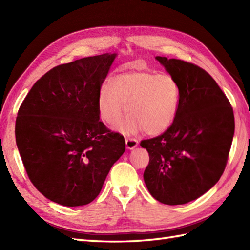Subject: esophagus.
Listing matches in <instances>:
<instances>
[{
	"label": "esophagus",
	"instance_id": "obj_1",
	"mask_svg": "<svg viewBox=\"0 0 250 250\" xmlns=\"http://www.w3.org/2000/svg\"><path fill=\"white\" fill-rule=\"evenodd\" d=\"M125 145L128 149H133V148H135L137 145H139V141L133 139V137H126Z\"/></svg>",
	"mask_w": 250,
	"mask_h": 250
}]
</instances>
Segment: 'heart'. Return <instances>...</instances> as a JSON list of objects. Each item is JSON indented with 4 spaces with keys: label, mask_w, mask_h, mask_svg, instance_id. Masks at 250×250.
Wrapping results in <instances>:
<instances>
[{
    "label": "heart",
    "mask_w": 250,
    "mask_h": 250,
    "mask_svg": "<svg viewBox=\"0 0 250 250\" xmlns=\"http://www.w3.org/2000/svg\"><path fill=\"white\" fill-rule=\"evenodd\" d=\"M182 87L171 74L149 71H130L116 75L110 84L99 90L100 118L109 125H118L122 117L130 114L119 130L125 134L145 131L158 135L167 131L176 120Z\"/></svg>",
    "instance_id": "b5f03b06"
}]
</instances>
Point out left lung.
<instances>
[{"instance_id": "1", "label": "left lung", "mask_w": 250, "mask_h": 250, "mask_svg": "<svg viewBox=\"0 0 250 250\" xmlns=\"http://www.w3.org/2000/svg\"><path fill=\"white\" fill-rule=\"evenodd\" d=\"M156 59L179 82L183 95L171 128L141 142L149 153L144 180L157 201L182 205L200 198L224 174L234 115L224 91L203 68L178 59Z\"/></svg>"}]
</instances>
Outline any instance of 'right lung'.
Segmentation results:
<instances>
[{
	"mask_svg": "<svg viewBox=\"0 0 250 250\" xmlns=\"http://www.w3.org/2000/svg\"><path fill=\"white\" fill-rule=\"evenodd\" d=\"M116 54L83 58L37 81L16 119V144L34 187L64 206L89 204L125 150L124 135L100 120L99 90Z\"/></svg>",
	"mask_w": 250,
	"mask_h": 250,
	"instance_id": "right-lung-1",
	"label": "right lung"
}]
</instances>
